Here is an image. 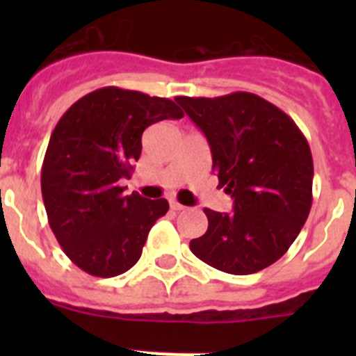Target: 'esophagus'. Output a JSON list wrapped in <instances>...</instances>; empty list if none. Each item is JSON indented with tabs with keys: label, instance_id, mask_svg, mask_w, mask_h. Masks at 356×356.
Segmentation results:
<instances>
[{
	"label": "esophagus",
	"instance_id": "esophagus-1",
	"mask_svg": "<svg viewBox=\"0 0 356 356\" xmlns=\"http://www.w3.org/2000/svg\"><path fill=\"white\" fill-rule=\"evenodd\" d=\"M169 205H171V210H175V212H180V210L185 209V207L181 205V203H178L176 200H169Z\"/></svg>",
	"mask_w": 356,
	"mask_h": 356
}]
</instances>
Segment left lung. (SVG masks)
<instances>
[{"mask_svg":"<svg viewBox=\"0 0 356 356\" xmlns=\"http://www.w3.org/2000/svg\"><path fill=\"white\" fill-rule=\"evenodd\" d=\"M205 134L219 187L234 212L205 209L209 229L191 241L197 259L229 275H253L282 259L312 207L310 146L285 112L251 92L178 96Z\"/></svg>","mask_w":356,"mask_h":356,"instance_id":"obj_1","label":"left lung"}]
</instances>
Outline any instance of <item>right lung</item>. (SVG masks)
Here are the masks:
<instances>
[{
	"label": "right lung",
	"instance_id": "right-lung-1",
	"mask_svg": "<svg viewBox=\"0 0 356 356\" xmlns=\"http://www.w3.org/2000/svg\"><path fill=\"white\" fill-rule=\"evenodd\" d=\"M184 112L168 97L103 87L80 97L56 122L40 172L42 200L56 241L81 271L99 278L127 273L169 203L124 196L139 160L143 131Z\"/></svg>",
	"mask_w": 356,
	"mask_h": 356
}]
</instances>
